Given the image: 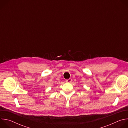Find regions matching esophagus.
<instances>
[{
	"label": "esophagus",
	"instance_id": "esophagus-1",
	"mask_svg": "<svg viewBox=\"0 0 128 128\" xmlns=\"http://www.w3.org/2000/svg\"><path fill=\"white\" fill-rule=\"evenodd\" d=\"M72 82V79H71V78L66 80V82H68V83H70V82Z\"/></svg>",
	"mask_w": 128,
	"mask_h": 128
}]
</instances>
